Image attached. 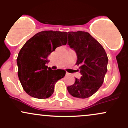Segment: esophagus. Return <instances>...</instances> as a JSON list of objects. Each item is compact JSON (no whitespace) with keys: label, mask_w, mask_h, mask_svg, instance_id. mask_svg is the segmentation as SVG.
I'll return each instance as SVG.
<instances>
[{"label":"esophagus","mask_w":128,"mask_h":128,"mask_svg":"<svg viewBox=\"0 0 128 128\" xmlns=\"http://www.w3.org/2000/svg\"><path fill=\"white\" fill-rule=\"evenodd\" d=\"M66 75H69V72H66Z\"/></svg>","instance_id":"34e87169"}]
</instances>
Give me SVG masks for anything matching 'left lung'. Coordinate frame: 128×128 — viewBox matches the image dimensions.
Returning <instances> with one entry per match:
<instances>
[{
	"instance_id": "obj_1",
	"label": "left lung",
	"mask_w": 128,
	"mask_h": 128,
	"mask_svg": "<svg viewBox=\"0 0 128 128\" xmlns=\"http://www.w3.org/2000/svg\"><path fill=\"white\" fill-rule=\"evenodd\" d=\"M68 44L76 51V64L79 65L80 79L68 87L74 97L86 98L94 95L102 86L107 72L108 56L103 46L88 32H68Z\"/></svg>"
}]
</instances>
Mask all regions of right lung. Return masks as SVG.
<instances>
[{"label":"right lung","mask_w":128,"mask_h":128,"mask_svg":"<svg viewBox=\"0 0 128 128\" xmlns=\"http://www.w3.org/2000/svg\"><path fill=\"white\" fill-rule=\"evenodd\" d=\"M67 36L65 32L42 31L28 40L20 50L16 59L18 76L23 88L32 97L51 96L54 85L65 76V70L48 69L46 64L56 48L66 44Z\"/></svg>","instance_id":"1"}]
</instances>
